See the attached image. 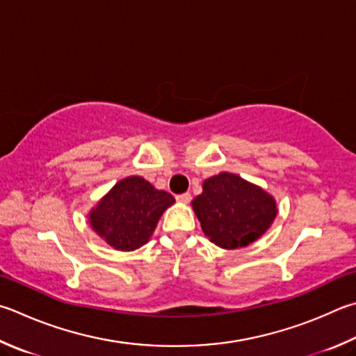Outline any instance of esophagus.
<instances>
[{
	"mask_svg": "<svg viewBox=\"0 0 356 356\" xmlns=\"http://www.w3.org/2000/svg\"><path fill=\"white\" fill-rule=\"evenodd\" d=\"M176 199H177V202H180V204H188L191 200V195H190V193H184V195L176 196Z\"/></svg>",
	"mask_w": 356,
	"mask_h": 356,
	"instance_id": "34e87169",
	"label": "esophagus"
}]
</instances>
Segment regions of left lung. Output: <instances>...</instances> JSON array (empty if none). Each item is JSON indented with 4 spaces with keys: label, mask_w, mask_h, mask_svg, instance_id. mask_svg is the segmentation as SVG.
Instances as JSON below:
<instances>
[{
    "label": "left lung",
    "mask_w": 356,
    "mask_h": 356,
    "mask_svg": "<svg viewBox=\"0 0 356 356\" xmlns=\"http://www.w3.org/2000/svg\"><path fill=\"white\" fill-rule=\"evenodd\" d=\"M191 207L205 236L227 250L257 241L277 216V202L268 191L232 172L205 179Z\"/></svg>",
    "instance_id": "left-lung-1"
}]
</instances>
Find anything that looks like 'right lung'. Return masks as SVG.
Instances as JSON below:
<instances>
[{"mask_svg": "<svg viewBox=\"0 0 356 356\" xmlns=\"http://www.w3.org/2000/svg\"><path fill=\"white\" fill-rule=\"evenodd\" d=\"M176 199L157 190L140 176L116 182L88 211V222L96 235L121 252H131L151 240L163 211Z\"/></svg>", "mask_w": 356, "mask_h": 356, "instance_id": "right-lung-1", "label": "right lung"}]
</instances>
